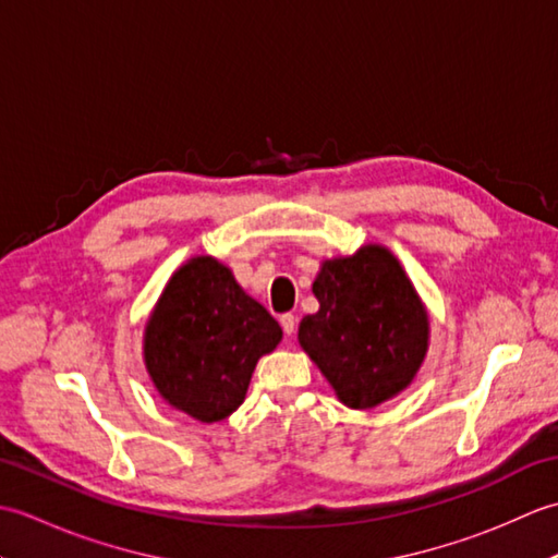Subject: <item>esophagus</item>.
Segmentation results:
<instances>
[{
  "label": "esophagus",
  "mask_w": 558,
  "mask_h": 558,
  "mask_svg": "<svg viewBox=\"0 0 558 558\" xmlns=\"http://www.w3.org/2000/svg\"><path fill=\"white\" fill-rule=\"evenodd\" d=\"M280 326H282V330H286V336L292 338L294 330H298V316H294V314H282L280 316Z\"/></svg>",
  "instance_id": "1"
}]
</instances>
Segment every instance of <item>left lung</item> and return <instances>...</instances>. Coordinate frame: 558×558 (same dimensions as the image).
<instances>
[{
  "label": "left lung",
  "mask_w": 558,
  "mask_h": 558,
  "mask_svg": "<svg viewBox=\"0 0 558 558\" xmlns=\"http://www.w3.org/2000/svg\"><path fill=\"white\" fill-rule=\"evenodd\" d=\"M318 312L302 318L300 345L352 410L405 390L429 348V316L400 260L381 244L324 260Z\"/></svg>",
  "instance_id": "obj_1"
}]
</instances>
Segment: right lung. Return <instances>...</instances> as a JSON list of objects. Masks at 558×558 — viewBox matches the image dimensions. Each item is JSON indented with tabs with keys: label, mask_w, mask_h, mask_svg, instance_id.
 Masks as SVG:
<instances>
[{
	"label": "right lung",
	"mask_w": 558,
	"mask_h": 558,
	"mask_svg": "<svg viewBox=\"0 0 558 558\" xmlns=\"http://www.w3.org/2000/svg\"><path fill=\"white\" fill-rule=\"evenodd\" d=\"M282 340L264 306L213 256L174 270L144 333V362L170 408L220 422L242 405L256 362Z\"/></svg>",
	"instance_id": "add662e5"
}]
</instances>
